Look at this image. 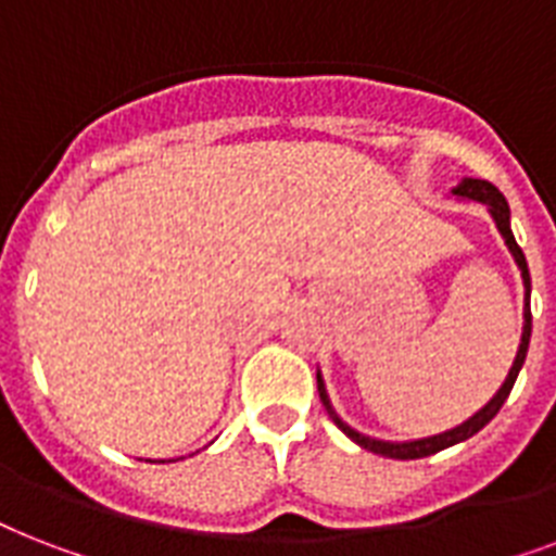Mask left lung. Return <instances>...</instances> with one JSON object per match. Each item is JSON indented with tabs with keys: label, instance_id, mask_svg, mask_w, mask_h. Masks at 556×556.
<instances>
[{
	"label": "left lung",
	"instance_id": "8db88e82",
	"mask_svg": "<svg viewBox=\"0 0 556 556\" xmlns=\"http://www.w3.org/2000/svg\"><path fill=\"white\" fill-rule=\"evenodd\" d=\"M453 195H458V199L482 201L484 207H488V213L493 216V222H496V230H500L502 239H505V244H508L510 256H514V262H517L519 274H522V286H526V312H522V317H526V326H522V340H519L517 357H514V366H510L508 378H505V383L500 387V392H496V395H493L491 401H488V404L479 409V413L470 415L465 424H458V427H453V430H447V432H439V435H430V439L380 441V439H371V435H364V432L352 430V427H349V424L343 421L338 413H334V406H331V401H329V392H326V383H323V375L317 371V392H320V401H323V406H326V413L331 415V421L338 424L340 430L346 432L349 439L355 441V444H361V447L369 450V453H378V456L424 458V456H432V453H439V450H444V447H453V444L470 439V435H476V432L482 430L484 424L491 421L493 415L500 413L502 404L508 401L510 389H514V380H517L519 369H522V364H526L528 343H531V274H528L526 253H522V248H519L517 239H514V233H510L508 201H505V195H502V192L496 190L491 181H482V178H462V181H458V187H453Z\"/></svg>",
	"mask_w": 556,
	"mask_h": 556
}]
</instances>
